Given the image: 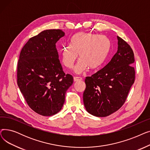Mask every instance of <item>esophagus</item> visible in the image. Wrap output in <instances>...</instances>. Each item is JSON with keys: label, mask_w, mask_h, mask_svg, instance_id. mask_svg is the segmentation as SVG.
Here are the masks:
<instances>
[{"label": "esophagus", "mask_w": 150, "mask_h": 150, "mask_svg": "<svg viewBox=\"0 0 150 150\" xmlns=\"http://www.w3.org/2000/svg\"><path fill=\"white\" fill-rule=\"evenodd\" d=\"M74 80L75 81H81L82 80V78L81 77H78V76H74Z\"/></svg>", "instance_id": "34e87169"}]
</instances>
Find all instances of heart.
Returning <instances> with one entry per match:
<instances>
[{"label":"heart","mask_w":150,"mask_h":150,"mask_svg":"<svg viewBox=\"0 0 150 150\" xmlns=\"http://www.w3.org/2000/svg\"><path fill=\"white\" fill-rule=\"evenodd\" d=\"M111 41L104 35L91 33L79 32L70 40V44L61 50L63 64L72 68L78 58H80L75 67V72L80 74L89 67L96 69L103 64L111 50Z\"/></svg>","instance_id":"obj_1"}]
</instances>
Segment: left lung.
<instances>
[{"instance_id":"obj_1","label":"left lung","mask_w":150,"mask_h":150,"mask_svg":"<svg viewBox=\"0 0 150 150\" xmlns=\"http://www.w3.org/2000/svg\"><path fill=\"white\" fill-rule=\"evenodd\" d=\"M117 39L118 50L111 61L92 76L86 77L84 105L94 116L106 117L119 110L135 81L133 50L122 38Z\"/></svg>"}]
</instances>
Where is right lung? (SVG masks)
<instances>
[{
  "mask_svg": "<svg viewBox=\"0 0 150 150\" xmlns=\"http://www.w3.org/2000/svg\"><path fill=\"white\" fill-rule=\"evenodd\" d=\"M65 33L46 30L29 39L22 49L17 83L29 107L37 114L51 116L61 111L74 78L62 70L56 43Z\"/></svg>",
  "mask_w": 150,
  "mask_h": 150,
  "instance_id": "obj_1",
  "label": "right lung"
}]
</instances>
